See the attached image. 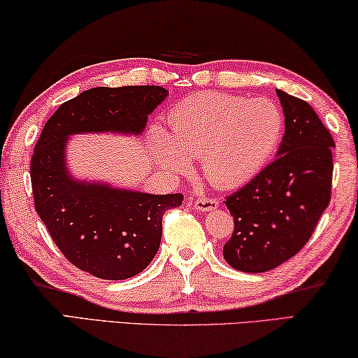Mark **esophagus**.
Segmentation results:
<instances>
[{
  "label": "esophagus",
  "instance_id": "obj_1",
  "mask_svg": "<svg viewBox=\"0 0 358 358\" xmlns=\"http://www.w3.org/2000/svg\"><path fill=\"white\" fill-rule=\"evenodd\" d=\"M193 208L201 212H212L218 208V201L214 198H199L192 203Z\"/></svg>",
  "mask_w": 358,
  "mask_h": 358
}]
</instances>
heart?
<instances>
[{
	"instance_id": "obj_1",
	"label": "heart",
	"mask_w": 358,
	"mask_h": 358,
	"mask_svg": "<svg viewBox=\"0 0 358 358\" xmlns=\"http://www.w3.org/2000/svg\"><path fill=\"white\" fill-rule=\"evenodd\" d=\"M171 136L155 130L154 157L171 174L190 169L189 157L218 189H236L271 160L283 136V115L267 99L201 92L174 106L168 116Z\"/></svg>"
}]
</instances>
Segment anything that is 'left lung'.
I'll return each instance as SVG.
<instances>
[{
	"mask_svg": "<svg viewBox=\"0 0 358 358\" xmlns=\"http://www.w3.org/2000/svg\"><path fill=\"white\" fill-rule=\"evenodd\" d=\"M277 96L285 115L277 159L224 201L234 231L223 256L241 272L272 271L297 255L330 201L334 138L308 102Z\"/></svg>",
	"mask_w": 358,
	"mask_h": 358,
	"instance_id": "8db88e82",
	"label": "left lung"
}]
</instances>
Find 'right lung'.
Returning <instances> with one entry per match:
<instances>
[{
    "label": "right lung",
    "instance_id": "right-lung-1",
    "mask_svg": "<svg viewBox=\"0 0 358 358\" xmlns=\"http://www.w3.org/2000/svg\"><path fill=\"white\" fill-rule=\"evenodd\" d=\"M168 91L160 86L92 87L62 103L43 125L31 159L36 212L61 253L102 280L143 272L162 241V217L184 196L150 195L73 178L69 140L81 134L140 136Z\"/></svg>",
    "mask_w": 358,
    "mask_h": 358
}]
</instances>
